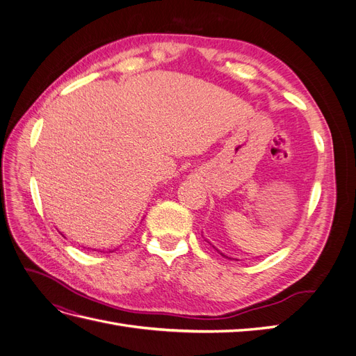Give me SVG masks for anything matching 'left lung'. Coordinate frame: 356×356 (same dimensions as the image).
<instances>
[{
    "label": "left lung",
    "instance_id": "1",
    "mask_svg": "<svg viewBox=\"0 0 356 356\" xmlns=\"http://www.w3.org/2000/svg\"><path fill=\"white\" fill-rule=\"evenodd\" d=\"M217 251H218V250H217ZM218 252H220V251H218ZM220 254H221V255H222V257H225V258H229V260H232V258H230V257H227V255H224V254H222V252H220Z\"/></svg>",
    "mask_w": 356,
    "mask_h": 356
}]
</instances>
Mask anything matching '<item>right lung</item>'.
Returning <instances> with one entry per match:
<instances>
[{
	"label": "right lung",
	"instance_id": "add662e5",
	"mask_svg": "<svg viewBox=\"0 0 356 356\" xmlns=\"http://www.w3.org/2000/svg\"><path fill=\"white\" fill-rule=\"evenodd\" d=\"M111 252H113V251H111Z\"/></svg>",
	"mask_w": 356,
	"mask_h": 356
}]
</instances>
